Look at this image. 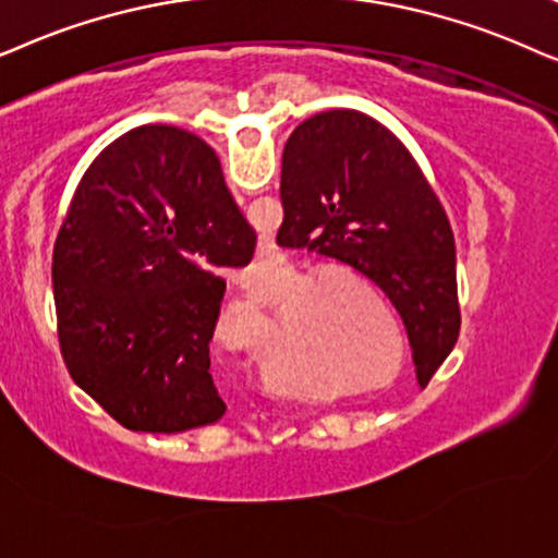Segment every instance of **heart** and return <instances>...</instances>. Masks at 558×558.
Segmentation results:
<instances>
[{
	"mask_svg": "<svg viewBox=\"0 0 558 558\" xmlns=\"http://www.w3.org/2000/svg\"><path fill=\"white\" fill-rule=\"evenodd\" d=\"M314 278V270H308V267H301V265H286L283 267V275H280L275 283H259V286H252V293L247 295V311L259 322H265V337H270V329H267V316H270V308H280L286 306L292 295L300 290L303 284L307 288L304 289L299 296L291 302L288 308H295V324H303L308 316L318 314L326 306V299L322 293V286L324 280H311Z\"/></svg>",
	"mask_w": 558,
	"mask_h": 558,
	"instance_id": "1",
	"label": "heart"
}]
</instances>
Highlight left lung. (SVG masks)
I'll list each match as a JSON object with an SVG mask.
<instances>
[{
	"mask_svg": "<svg viewBox=\"0 0 558 558\" xmlns=\"http://www.w3.org/2000/svg\"><path fill=\"white\" fill-rule=\"evenodd\" d=\"M280 247L354 267L388 295L426 388L459 337L454 234L418 162L354 109L303 119L283 147Z\"/></svg>",
	"mask_w": 558,
	"mask_h": 558,
	"instance_id": "left-lung-1",
	"label": "left lung"
}]
</instances>
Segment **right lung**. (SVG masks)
I'll list each match as a JSON object with an SVG mask.
<instances>
[{
	"label": "right lung",
	"instance_id": "right-lung-1",
	"mask_svg": "<svg viewBox=\"0 0 558 558\" xmlns=\"http://www.w3.org/2000/svg\"><path fill=\"white\" fill-rule=\"evenodd\" d=\"M257 234L217 153L170 124L124 132L96 155L53 250L61 354L73 383L130 430L219 421L209 341L227 267Z\"/></svg>",
	"mask_w": 558,
	"mask_h": 558
}]
</instances>
